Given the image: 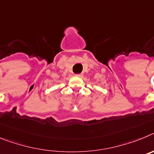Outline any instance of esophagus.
Returning <instances> with one entry per match:
<instances>
[{"label": "esophagus", "mask_w": 154, "mask_h": 154, "mask_svg": "<svg viewBox=\"0 0 154 154\" xmlns=\"http://www.w3.org/2000/svg\"><path fill=\"white\" fill-rule=\"evenodd\" d=\"M75 76H76V77H79V78H82L83 75H82V74H76Z\"/></svg>", "instance_id": "34e87169"}]
</instances>
